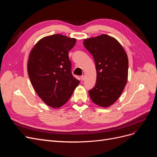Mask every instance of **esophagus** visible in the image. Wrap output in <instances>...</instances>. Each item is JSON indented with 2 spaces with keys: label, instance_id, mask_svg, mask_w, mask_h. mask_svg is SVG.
Returning a JSON list of instances; mask_svg holds the SVG:
<instances>
[{
  "label": "esophagus",
  "instance_id": "34e87169",
  "mask_svg": "<svg viewBox=\"0 0 157 157\" xmlns=\"http://www.w3.org/2000/svg\"><path fill=\"white\" fill-rule=\"evenodd\" d=\"M80 79H81V80H85V76L84 75H82L81 77H80Z\"/></svg>",
  "mask_w": 157,
  "mask_h": 157
}]
</instances>
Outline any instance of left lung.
Wrapping results in <instances>:
<instances>
[{
  "mask_svg": "<svg viewBox=\"0 0 157 157\" xmlns=\"http://www.w3.org/2000/svg\"><path fill=\"white\" fill-rule=\"evenodd\" d=\"M83 44L93 56L97 73L96 83L89 90V96L99 106H111L127 83V54L117 40L105 34L84 39Z\"/></svg>",
  "mask_w": 157,
  "mask_h": 157,
  "instance_id": "8db88e82",
  "label": "left lung"
}]
</instances>
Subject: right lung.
Masks as SVG:
<instances>
[{
	"instance_id": "obj_1",
	"label": "right lung",
	"mask_w": 157,
	"mask_h": 157,
	"mask_svg": "<svg viewBox=\"0 0 157 157\" xmlns=\"http://www.w3.org/2000/svg\"><path fill=\"white\" fill-rule=\"evenodd\" d=\"M76 40L59 34L45 36L29 54L27 72L31 82L39 98L52 108L67 103L79 84L71 73L69 58Z\"/></svg>"
}]
</instances>
